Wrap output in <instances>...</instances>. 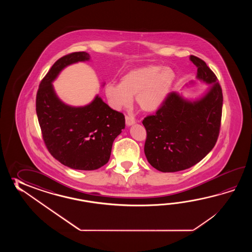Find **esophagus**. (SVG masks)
<instances>
[{"mask_svg":"<svg viewBox=\"0 0 252 252\" xmlns=\"http://www.w3.org/2000/svg\"><path fill=\"white\" fill-rule=\"evenodd\" d=\"M125 122H126V124L129 126V125H132V124H135V118L132 117V116H130V115H126V117H125Z\"/></svg>","mask_w":252,"mask_h":252,"instance_id":"obj_1","label":"esophagus"}]
</instances>
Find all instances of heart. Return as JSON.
Returning a JSON list of instances; mask_svg holds the SVG:
<instances>
[{
    "instance_id": "heart-1",
    "label": "heart",
    "mask_w": 252,
    "mask_h": 252,
    "mask_svg": "<svg viewBox=\"0 0 252 252\" xmlns=\"http://www.w3.org/2000/svg\"><path fill=\"white\" fill-rule=\"evenodd\" d=\"M176 79L174 71L160 65H148L124 75L120 85L110 83L104 88L105 96L114 110L128 108L132 97L146 112L155 111L164 102Z\"/></svg>"
}]
</instances>
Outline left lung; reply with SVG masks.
Wrapping results in <instances>:
<instances>
[{
	"label": "left lung",
	"instance_id": "obj_1",
	"mask_svg": "<svg viewBox=\"0 0 252 252\" xmlns=\"http://www.w3.org/2000/svg\"><path fill=\"white\" fill-rule=\"evenodd\" d=\"M197 78L213 84L195 102L169 93L154 114L142 121L147 138L144 152L151 166L161 172L188 169L202 160L218 139L222 112V90L217 76L204 60L190 57Z\"/></svg>",
	"mask_w": 252,
	"mask_h": 252
}]
</instances>
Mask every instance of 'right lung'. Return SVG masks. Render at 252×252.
Instances as JSON below:
<instances>
[{"label": "right lung", "mask_w": 252, "mask_h": 252, "mask_svg": "<svg viewBox=\"0 0 252 252\" xmlns=\"http://www.w3.org/2000/svg\"><path fill=\"white\" fill-rule=\"evenodd\" d=\"M90 59L73 52L58 59L38 86L36 112L42 139L56 159L73 169L94 170L110 158L113 140L125 127L124 113L109 107L99 96L85 107L61 102L51 82L66 65Z\"/></svg>", "instance_id": "right-lung-1"}]
</instances>
